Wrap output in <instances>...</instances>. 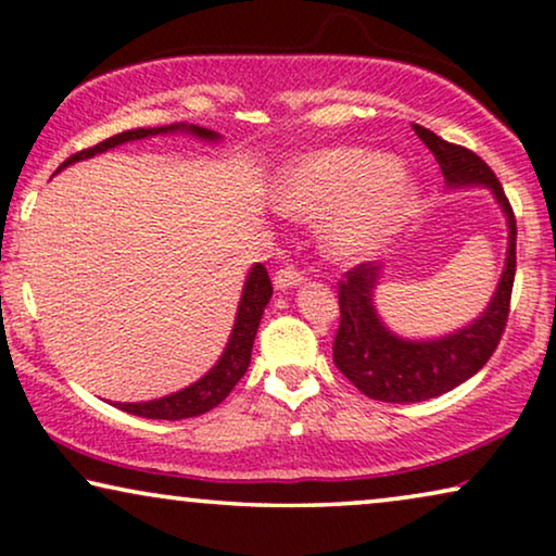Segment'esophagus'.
<instances>
[{
    "label": "esophagus",
    "mask_w": 556,
    "mask_h": 556,
    "mask_svg": "<svg viewBox=\"0 0 556 556\" xmlns=\"http://www.w3.org/2000/svg\"><path fill=\"white\" fill-rule=\"evenodd\" d=\"M273 283H276V291H291V288H299L303 283V276L295 268H280L276 273V278H273Z\"/></svg>",
    "instance_id": "esophagus-1"
}]
</instances>
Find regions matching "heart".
I'll list each match as a JSON object with an SVG mask.
<instances>
[{"mask_svg":"<svg viewBox=\"0 0 556 556\" xmlns=\"http://www.w3.org/2000/svg\"><path fill=\"white\" fill-rule=\"evenodd\" d=\"M417 181L390 156L331 149L303 156L278 181V207L291 217L321 219L324 248L337 261H362L382 250L413 212Z\"/></svg>","mask_w":556,"mask_h":556,"instance_id":"obj_1","label":"heart"}]
</instances>
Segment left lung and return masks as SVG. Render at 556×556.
Segmentation results:
<instances>
[{"mask_svg":"<svg viewBox=\"0 0 556 556\" xmlns=\"http://www.w3.org/2000/svg\"><path fill=\"white\" fill-rule=\"evenodd\" d=\"M413 128L435 156L447 189H489L506 217L508 248L498 286L481 316L435 339H405L382 321L375 306L382 265L362 263L346 273L339 286L341 324L333 341V364L367 397L394 405L440 397L483 369L506 329L516 276V219L496 174L473 151L443 141L430 128L417 124Z\"/></svg>","mask_w":556,"mask_h":556,"instance_id":"left-lung-1","label":"left lung"}]
</instances>
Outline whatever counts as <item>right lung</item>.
Returning a JSON list of instances; mask_svg holds the SVG:
<instances>
[{
    "instance_id": "right-lung-1",
    "label": "right lung",
    "mask_w": 556,
    "mask_h": 556,
    "mask_svg": "<svg viewBox=\"0 0 556 556\" xmlns=\"http://www.w3.org/2000/svg\"><path fill=\"white\" fill-rule=\"evenodd\" d=\"M164 134H189L194 136V139L207 141V143L219 141L217 131H210V128H202L194 124L131 128V131L111 136V139L101 141L93 149L78 151V154H73L67 162L60 164L58 172H63L65 166H71L75 162H83V159H90L96 154H103V151L109 149H116L121 143L151 139V136H164ZM270 295H273V286H270L268 270L263 268V263H255L253 268L248 270L245 286H242V295L238 301V314H235L230 339H227L223 354H219V359L215 364H212L207 375H202L197 382L185 387V390L166 394V397L149 400V402H111V405L124 409V413L149 417V420H185V417H197V415L210 413L212 407H217L219 402L232 392V387L238 384L242 375L248 371L257 326H261L263 311L268 306Z\"/></svg>"
}]
</instances>
